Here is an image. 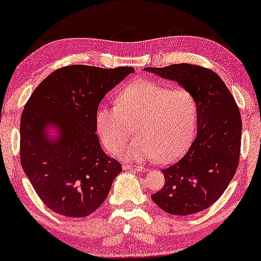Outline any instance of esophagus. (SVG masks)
I'll list each match as a JSON object with an SVG mask.
<instances>
[{"mask_svg":"<svg viewBox=\"0 0 261 261\" xmlns=\"http://www.w3.org/2000/svg\"><path fill=\"white\" fill-rule=\"evenodd\" d=\"M123 170H132V171H139V172H142V171H146V169L142 168V166H134V165H122Z\"/></svg>","mask_w":261,"mask_h":261,"instance_id":"34e87169","label":"esophagus"}]
</instances>
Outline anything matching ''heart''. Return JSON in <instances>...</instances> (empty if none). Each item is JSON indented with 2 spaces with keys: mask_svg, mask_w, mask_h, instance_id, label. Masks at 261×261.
I'll return each mask as SVG.
<instances>
[{
  "mask_svg": "<svg viewBox=\"0 0 261 261\" xmlns=\"http://www.w3.org/2000/svg\"><path fill=\"white\" fill-rule=\"evenodd\" d=\"M115 102L117 106L101 108L96 115L97 132L110 152L118 153L127 146L133 129L140 140L125 152L129 160L156 157L166 164L189 149L198 113L191 92L141 81L119 92Z\"/></svg>",
  "mask_w": 261,
  "mask_h": 261,
  "instance_id": "1",
  "label": "heart"
}]
</instances>
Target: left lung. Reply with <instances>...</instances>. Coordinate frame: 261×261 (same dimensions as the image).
Returning <instances> with one entry per match:
<instances>
[{"label": "left lung", "instance_id": "left-lung-1", "mask_svg": "<svg viewBox=\"0 0 261 261\" xmlns=\"http://www.w3.org/2000/svg\"><path fill=\"white\" fill-rule=\"evenodd\" d=\"M144 70L176 81L196 102L198 132L182 159L162 170L163 189L151 195L161 209L173 215L202 212L223 194L239 163L242 119L231 92L207 68L179 63Z\"/></svg>", "mask_w": 261, "mask_h": 261}]
</instances>
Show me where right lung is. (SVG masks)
<instances>
[{"instance_id":"add662e5","label":"right lung","mask_w":261,"mask_h":261,"mask_svg":"<svg viewBox=\"0 0 261 261\" xmlns=\"http://www.w3.org/2000/svg\"><path fill=\"white\" fill-rule=\"evenodd\" d=\"M134 68L72 65L38 85L20 118V164L38 196L67 217L92 214L108 198L121 164L102 150L96 115L106 93ZM57 128V138L48 127Z\"/></svg>"}]
</instances>
